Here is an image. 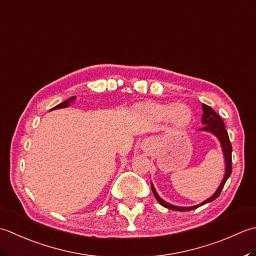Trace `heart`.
Masks as SVG:
<instances>
[{
    "mask_svg": "<svg viewBox=\"0 0 256 256\" xmlns=\"http://www.w3.org/2000/svg\"><path fill=\"white\" fill-rule=\"evenodd\" d=\"M146 112L157 122L171 120L176 129L186 128L190 124L192 116L189 107L176 104H149L146 106Z\"/></svg>",
    "mask_w": 256,
    "mask_h": 256,
    "instance_id": "1",
    "label": "heart"
}]
</instances>
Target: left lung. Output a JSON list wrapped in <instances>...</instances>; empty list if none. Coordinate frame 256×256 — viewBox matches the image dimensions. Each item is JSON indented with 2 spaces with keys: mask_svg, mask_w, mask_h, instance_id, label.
Returning a JSON list of instances; mask_svg holds the SVG:
<instances>
[{
  "mask_svg": "<svg viewBox=\"0 0 256 256\" xmlns=\"http://www.w3.org/2000/svg\"><path fill=\"white\" fill-rule=\"evenodd\" d=\"M202 109H203V116H202V124H204V127H202L201 130H206V132H210L212 134H214L216 137L220 140V142L222 144V149L224 152V157H226V176H224V179L222 181L221 186H218V189L216 190V192L213 194L210 199L206 200L204 202H202L201 204L196 206H189V208H181V206H171L169 203H166V201H164L157 194L154 188H152V192L154 194V198L157 199V201L160 203L161 206L170 208V210H174V211H191L194 210V208H199L203 204H206L208 202H211L213 200H216V198L221 194V191L223 189L224 184H226V180L228 179V176H231L232 174V146L230 142V139H228V132L226 130V124H224L222 118L218 116V114L213 110V109L203 104L202 105Z\"/></svg>",
  "mask_w": 256,
  "mask_h": 256,
  "instance_id": "1",
  "label": "left lung"
}]
</instances>
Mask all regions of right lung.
Wrapping results in <instances>:
<instances>
[{
    "mask_svg": "<svg viewBox=\"0 0 256 256\" xmlns=\"http://www.w3.org/2000/svg\"><path fill=\"white\" fill-rule=\"evenodd\" d=\"M75 97H72V98H70V99H67V100H65V102H62V104H60V105H57V106H55L54 108H52L50 110H54V109H60V108H65V107H68L70 106V102L72 100V99H74Z\"/></svg>",
    "mask_w": 256,
    "mask_h": 256,
    "instance_id": "1",
    "label": "right lung"
}]
</instances>
